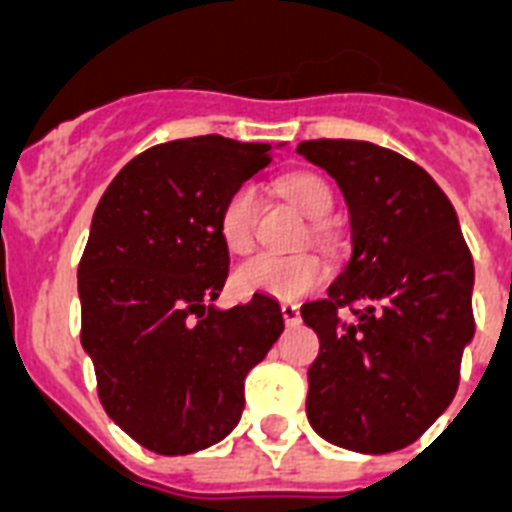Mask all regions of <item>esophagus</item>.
I'll return each instance as SVG.
<instances>
[{
	"label": "esophagus",
	"instance_id": "1",
	"mask_svg": "<svg viewBox=\"0 0 512 512\" xmlns=\"http://www.w3.org/2000/svg\"><path fill=\"white\" fill-rule=\"evenodd\" d=\"M280 311H282V319H285L287 327L301 324V311H298V306H295V303H282Z\"/></svg>",
	"mask_w": 512,
	"mask_h": 512
}]
</instances>
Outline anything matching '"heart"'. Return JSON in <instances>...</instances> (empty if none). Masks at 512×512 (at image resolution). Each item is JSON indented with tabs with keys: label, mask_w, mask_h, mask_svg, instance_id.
Segmentation results:
<instances>
[{
	"label": "heart",
	"mask_w": 512,
	"mask_h": 512,
	"mask_svg": "<svg viewBox=\"0 0 512 512\" xmlns=\"http://www.w3.org/2000/svg\"><path fill=\"white\" fill-rule=\"evenodd\" d=\"M282 196L290 198L303 214L311 219H324L335 206L332 188L314 172H293L282 177ZM259 217V188L253 183H240L225 198L219 209V238L232 253H246L253 246ZM314 232L319 238L327 235L324 222H316ZM327 277V266L316 253H256L243 264L235 266L232 285L243 295H269L277 301H295L319 287Z\"/></svg>",
	"instance_id": "heart-1"
}]
</instances>
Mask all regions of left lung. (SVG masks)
Returning <instances> with one entry per match:
<instances>
[{"instance_id":"obj_1","label":"left lung","mask_w":512,"mask_h":512,"mask_svg":"<svg viewBox=\"0 0 512 512\" xmlns=\"http://www.w3.org/2000/svg\"><path fill=\"white\" fill-rule=\"evenodd\" d=\"M298 154L335 177L353 240L327 298L301 306L319 335L308 424L345 450L392 453L453 403L474 337V259L450 198L398 151L319 138ZM340 307L351 308L350 323Z\"/></svg>"}]
</instances>
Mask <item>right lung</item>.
I'll list each match as a JSON object with an SVG mask.
<instances>
[{
	"label": "right lung",
	"mask_w": 512,
	"mask_h": 512,
	"mask_svg": "<svg viewBox=\"0 0 512 512\" xmlns=\"http://www.w3.org/2000/svg\"><path fill=\"white\" fill-rule=\"evenodd\" d=\"M269 159V143L222 135L159 143L96 206L78 264L80 345L107 416L146 450L188 455L225 439L248 371L285 329L269 295L211 306L230 269L219 209Z\"/></svg>",
	"instance_id": "add662e5"
}]
</instances>
